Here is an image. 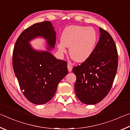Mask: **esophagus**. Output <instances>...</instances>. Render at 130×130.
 I'll return each mask as SVG.
<instances>
[{
  "mask_svg": "<svg viewBox=\"0 0 130 130\" xmlns=\"http://www.w3.org/2000/svg\"><path fill=\"white\" fill-rule=\"evenodd\" d=\"M72 68H73V67H72V65L71 64H70V63H68V71L71 72L72 70Z\"/></svg>",
  "mask_w": 130,
  "mask_h": 130,
  "instance_id": "1",
  "label": "esophagus"
}]
</instances>
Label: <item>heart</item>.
Returning a JSON list of instances; mask_svg holds the SVG:
<instances>
[{
  "mask_svg": "<svg viewBox=\"0 0 130 130\" xmlns=\"http://www.w3.org/2000/svg\"><path fill=\"white\" fill-rule=\"evenodd\" d=\"M98 34L93 27L82 26H70L66 27L57 45L61 53L67 52L65 47H69V54L74 61L83 62L88 60L95 49Z\"/></svg>",
  "mask_w": 130,
  "mask_h": 130,
  "instance_id": "heart-1",
  "label": "heart"
}]
</instances>
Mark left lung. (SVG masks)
<instances>
[{
  "instance_id": "1",
  "label": "left lung",
  "mask_w": 130,
  "mask_h": 130,
  "mask_svg": "<svg viewBox=\"0 0 130 130\" xmlns=\"http://www.w3.org/2000/svg\"><path fill=\"white\" fill-rule=\"evenodd\" d=\"M100 37L89 58L73 68L76 76V96L86 104H95L106 96L115 79L118 54L112 37L100 27Z\"/></svg>"
}]
</instances>
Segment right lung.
<instances>
[{"instance_id":"1","label":"right lung","mask_w":130,"mask_h":130,"mask_svg":"<svg viewBox=\"0 0 130 130\" xmlns=\"http://www.w3.org/2000/svg\"><path fill=\"white\" fill-rule=\"evenodd\" d=\"M56 33L49 21L34 24L18 38L12 53V67L24 96L30 102L43 104L54 96L59 83L68 73L67 62L47 52L33 50L29 42L35 37L46 38L54 47Z\"/></svg>"}]
</instances>
